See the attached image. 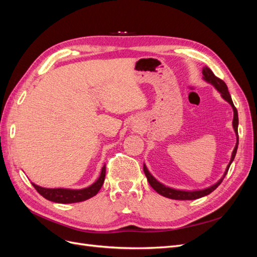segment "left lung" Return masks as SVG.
Masks as SVG:
<instances>
[{"label": "left lung", "instance_id": "1", "mask_svg": "<svg viewBox=\"0 0 257 257\" xmlns=\"http://www.w3.org/2000/svg\"><path fill=\"white\" fill-rule=\"evenodd\" d=\"M203 79L210 83L212 84L213 87L220 92L221 96L226 100V102L232 107V111H234V119H232V127H234V131H235V134H236V139H237V143H236V146L234 148V150H232V153H231V158H230V161H229V164L227 165L226 169H225L224 172V175L223 177L220 179L219 181H217L216 183L212 184L211 186H209V188H206V189H203V190H194V191H185V190H177V189H173V188H169V186L165 185L161 183L160 181H158L157 179H155L151 173L148 170L146 164H144V172H145V175L147 177V180L148 182H149V184L152 186L153 190L155 192H158L160 195L164 196V197H167V198H170V199H178V200H193V199H197V198H200V197H204L206 195H208V194H210L211 192H213L217 186H219L221 184V182L223 181V179L225 178V176H226L228 169H229V166L232 163V161H234L235 157H236V153H237V149H238V142H239V137H238V111L236 109V107L234 106V103H232V99L230 97V94L228 92V89H227V85L226 83H225L222 79L217 78V77L212 73L211 69H210L209 67L205 66L203 68Z\"/></svg>", "mask_w": 257, "mask_h": 257}]
</instances>
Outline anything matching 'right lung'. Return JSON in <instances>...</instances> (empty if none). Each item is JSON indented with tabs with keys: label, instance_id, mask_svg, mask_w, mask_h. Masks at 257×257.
I'll list each match as a JSON object with an SVG mask.
<instances>
[{
	"label": "right lung",
	"instance_id": "add662e5",
	"mask_svg": "<svg viewBox=\"0 0 257 257\" xmlns=\"http://www.w3.org/2000/svg\"><path fill=\"white\" fill-rule=\"evenodd\" d=\"M105 175H106V165L102 167L100 175L94 183L89 185L88 188L80 189V190L62 189V188L47 189V188H42L40 185H36L35 183H32V184L35 188V190L46 199L53 201V203H59V204H73V203H79V201L87 200L93 196H95L104 183Z\"/></svg>",
	"mask_w": 257,
	"mask_h": 257
}]
</instances>
